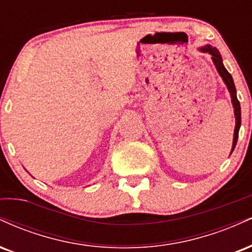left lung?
I'll return each instance as SVG.
<instances>
[{
    "mask_svg": "<svg viewBox=\"0 0 252 252\" xmlns=\"http://www.w3.org/2000/svg\"><path fill=\"white\" fill-rule=\"evenodd\" d=\"M201 52L204 53H209L212 57V62L215 63L217 71H218L219 76L221 77V79L224 80L225 85L227 86L228 92L231 94V102H232L233 105V111H235V117H236V126H235V132H233V143H232V149H231V154H232L233 149H235L236 144H237V140H238V132H239V128H241V123H242V116H241V104H239V100L237 99V92H236V86L235 83H233L232 76L228 73L226 68H225L224 63H222V59L219 51L217 50L216 47H212V46L206 45L204 47L199 48Z\"/></svg>",
    "mask_w": 252,
    "mask_h": 252,
    "instance_id": "obj_1",
    "label": "left lung"
}]
</instances>
